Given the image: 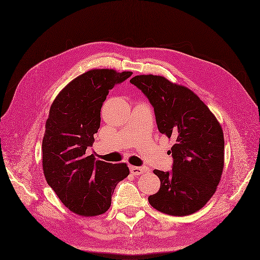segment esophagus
<instances>
[{"instance_id":"1","label":"esophagus","mask_w":260,"mask_h":260,"mask_svg":"<svg viewBox=\"0 0 260 260\" xmlns=\"http://www.w3.org/2000/svg\"><path fill=\"white\" fill-rule=\"evenodd\" d=\"M129 170L133 175L135 176H139L141 174H143V172H147L149 169L146 168V167H137V166H129Z\"/></svg>"}]
</instances>
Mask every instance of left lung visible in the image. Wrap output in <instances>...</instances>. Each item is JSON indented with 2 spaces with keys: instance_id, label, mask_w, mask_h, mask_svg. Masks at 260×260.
Wrapping results in <instances>:
<instances>
[{
  "instance_id": "1",
  "label": "left lung",
  "mask_w": 260,
  "mask_h": 260,
  "mask_svg": "<svg viewBox=\"0 0 260 260\" xmlns=\"http://www.w3.org/2000/svg\"><path fill=\"white\" fill-rule=\"evenodd\" d=\"M154 107L159 133L176 139L170 172H153L160 187L150 205L168 215L197 212L211 199L224 169V134L208 106L186 86L162 76L139 75L131 79Z\"/></svg>"
}]
</instances>
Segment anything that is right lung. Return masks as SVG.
<instances>
[{
    "label": "right lung",
    "mask_w": 260,
    "mask_h": 260,
    "mask_svg": "<svg viewBox=\"0 0 260 260\" xmlns=\"http://www.w3.org/2000/svg\"><path fill=\"white\" fill-rule=\"evenodd\" d=\"M132 72L91 70L76 77L54 99L43 138V171L63 205L81 216L104 214L120 181L129 175L125 162L95 160L85 151L101 125L103 103Z\"/></svg>",
    "instance_id": "1"
}]
</instances>
